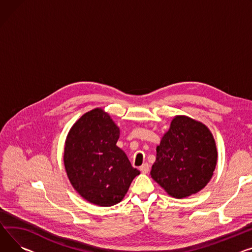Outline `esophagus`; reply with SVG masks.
Segmentation results:
<instances>
[{
    "mask_svg": "<svg viewBox=\"0 0 252 252\" xmlns=\"http://www.w3.org/2000/svg\"><path fill=\"white\" fill-rule=\"evenodd\" d=\"M149 169H150V166L148 163H144L141 167H140V170L142 173H148L149 172Z\"/></svg>",
    "mask_w": 252,
    "mask_h": 252,
    "instance_id": "1",
    "label": "esophagus"
}]
</instances>
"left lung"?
Returning a JSON list of instances; mask_svg holds the SVG:
<instances>
[{
	"mask_svg": "<svg viewBox=\"0 0 252 252\" xmlns=\"http://www.w3.org/2000/svg\"><path fill=\"white\" fill-rule=\"evenodd\" d=\"M156 151L151 177L175 198L202 190L214 174L218 152L213 133L187 115L174 117Z\"/></svg>",
	"mask_w": 252,
	"mask_h": 252,
	"instance_id": "8db88e82",
	"label": "left lung"
}]
</instances>
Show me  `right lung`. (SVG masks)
<instances>
[{"mask_svg":"<svg viewBox=\"0 0 252 252\" xmlns=\"http://www.w3.org/2000/svg\"><path fill=\"white\" fill-rule=\"evenodd\" d=\"M120 127L102 108H94L73 125L64 142L68 178L87 202L111 207L122 202L140 171L116 146Z\"/></svg>","mask_w":252,"mask_h":252,"instance_id":"obj_1","label":"right lung"}]
</instances>
